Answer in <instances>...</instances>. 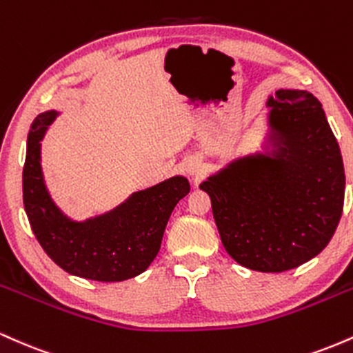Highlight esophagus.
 I'll list each match as a JSON object with an SVG mask.
<instances>
[{
  "instance_id": "34e87169",
  "label": "esophagus",
  "mask_w": 353,
  "mask_h": 353,
  "mask_svg": "<svg viewBox=\"0 0 353 353\" xmlns=\"http://www.w3.org/2000/svg\"><path fill=\"white\" fill-rule=\"evenodd\" d=\"M188 172L190 174V176L199 177L202 174V164L199 163V161H190V163L188 164Z\"/></svg>"
}]
</instances>
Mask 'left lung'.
<instances>
[{
    "instance_id": "8db88e82",
    "label": "left lung",
    "mask_w": 353,
    "mask_h": 353,
    "mask_svg": "<svg viewBox=\"0 0 353 353\" xmlns=\"http://www.w3.org/2000/svg\"><path fill=\"white\" fill-rule=\"evenodd\" d=\"M267 152L239 157L208 177L225 250L257 272H283L322 252L343 209L345 172L322 104L301 89L267 99Z\"/></svg>"
}]
</instances>
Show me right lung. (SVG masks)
<instances>
[{
	"mask_svg": "<svg viewBox=\"0 0 353 353\" xmlns=\"http://www.w3.org/2000/svg\"><path fill=\"white\" fill-rule=\"evenodd\" d=\"M58 111L33 121L23 168V202L44 252L68 274L98 282H121L143 274L161 249L174 208L189 194L184 176H174L131 194L123 204L78 222L51 199L41 169V139Z\"/></svg>",
	"mask_w": 353,
	"mask_h": 353,
	"instance_id": "right-lung-1",
	"label": "right lung"
}]
</instances>
